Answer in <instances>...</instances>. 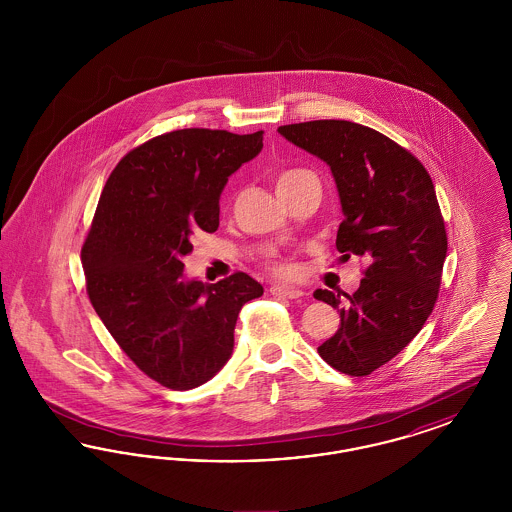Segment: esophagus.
<instances>
[{"mask_svg": "<svg viewBox=\"0 0 512 512\" xmlns=\"http://www.w3.org/2000/svg\"><path fill=\"white\" fill-rule=\"evenodd\" d=\"M270 293L274 297H286V299H299L303 297V292L297 288H290V286H272Z\"/></svg>", "mask_w": 512, "mask_h": 512, "instance_id": "obj_1", "label": "esophagus"}]
</instances>
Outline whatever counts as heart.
Returning a JSON list of instances; mask_svg holds the SVG:
<instances>
[{"instance_id": "1", "label": "heart", "mask_w": 512, "mask_h": 512, "mask_svg": "<svg viewBox=\"0 0 512 512\" xmlns=\"http://www.w3.org/2000/svg\"><path fill=\"white\" fill-rule=\"evenodd\" d=\"M307 176H313L309 171H303V169H290V171H282L278 172V176H276V192H284V190H288V188H292L295 186L299 180H303V178H307ZM274 272H278V274H290V267L288 265H282V263H278V265H274Z\"/></svg>"}]
</instances>
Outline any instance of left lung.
I'll return each mask as SVG.
<instances>
[{"mask_svg": "<svg viewBox=\"0 0 512 512\" xmlns=\"http://www.w3.org/2000/svg\"><path fill=\"white\" fill-rule=\"evenodd\" d=\"M278 132L330 167L343 211L336 247L343 259L368 261L353 295L315 292L340 313L318 355L343 374L366 376L403 351L434 311L447 234L432 178L405 147L357 122H299Z\"/></svg>", "mask_w": 512, "mask_h": 512, "instance_id": "left-lung-1", "label": "left lung"}]
</instances>
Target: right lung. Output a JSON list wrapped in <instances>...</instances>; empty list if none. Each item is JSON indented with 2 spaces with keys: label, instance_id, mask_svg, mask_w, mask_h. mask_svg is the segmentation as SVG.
Here are the masks:
<instances>
[{
  "label": "right lung",
  "instance_id": "right-lung-1",
  "mask_svg": "<svg viewBox=\"0 0 512 512\" xmlns=\"http://www.w3.org/2000/svg\"><path fill=\"white\" fill-rule=\"evenodd\" d=\"M261 149L263 130H174L128 151L101 192L82 245L86 292L130 361L165 388L211 380L232 355L242 307L263 295L245 272L184 280L182 263L195 232L219 228L228 176Z\"/></svg>",
  "mask_w": 512,
  "mask_h": 512
}]
</instances>
